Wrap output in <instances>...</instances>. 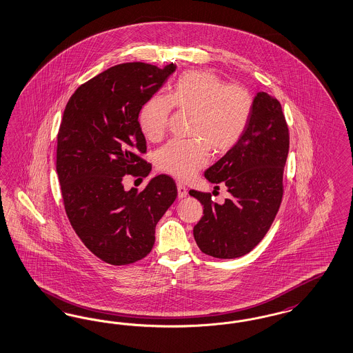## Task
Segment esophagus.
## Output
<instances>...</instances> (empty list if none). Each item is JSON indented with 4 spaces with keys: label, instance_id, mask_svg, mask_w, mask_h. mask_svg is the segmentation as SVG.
Instances as JSON below:
<instances>
[{
    "label": "esophagus",
    "instance_id": "34e87169",
    "mask_svg": "<svg viewBox=\"0 0 353 353\" xmlns=\"http://www.w3.org/2000/svg\"><path fill=\"white\" fill-rule=\"evenodd\" d=\"M177 192H179V198H183L188 196V188L183 183H177Z\"/></svg>",
    "mask_w": 353,
    "mask_h": 353
}]
</instances>
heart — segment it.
<instances>
[{
    "label": "heart",
    "instance_id": "b5f03b06",
    "mask_svg": "<svg viewBox=\"0 0 353 353\" xmlns=\"http://www.w3.org/2000/svg\"><path fill=\"white\" fill-rule=\"evenodd\" d=\"M193 114L192 141H172L159 150V170L188 180L206 165L210 147L223 154L231 150L248 126L254 96L241 85H226L212 71L183 72L170 99L154 96L144 102L139 112V127L148 141L161 139L167 131L172 109Z\"/></svg>",
    "mask_w": 353,
    "mask_h": 353
}]
</instances>
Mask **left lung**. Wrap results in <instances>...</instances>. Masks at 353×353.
Masks as SVG:
<instances>
[{"label":"left lung","mask_w":353,"mask_h":353,"mask_svg":"<svg viewBox=\"0 0 353 353\" xmlns=\"http://www.w3.org/2000/svg\"><path fill=\"white\" fill-rule=\"evenodd\" d=\"M288 152L289 128L281 103L259 92L239 141L205 172L215 189L226 186L231 197L219 205L210 193L189 192L203 205V215L193 228L203 254L235 259L251 252L263 240L281 205Z\"/></svg>","instance_id":"8db88e82"}]
</instances>
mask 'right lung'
Here are the masks:
<instances>
[{"label":"right lung","mask_w":353,"mask_h":353,"mask_svg":"<svg viewBox=\"0 0 353 353\" xmlns=\"http://www.w3.org/2000/svg\"><path fill=\"white\" fill-rule=\"evenodd\" d=\"M176 71L125 63L80 85L57 132V170L67 216L85 247L102 261L127 265L151 252L155 227L177 197L174 180L154 177L144 190L123 188L126 174L145 177L151 164L139 112Z\"/></svg>","instance_id":"1"}]
</instances>
